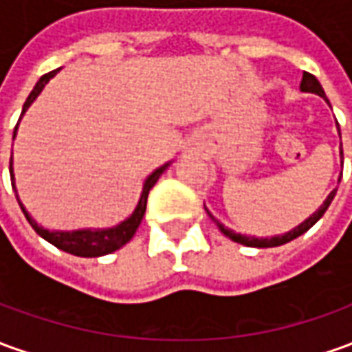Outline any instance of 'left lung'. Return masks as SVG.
<instances>
[{
    "label": "left lung",
    "mask_w": 352,
    "mask_h": 352,
    "mask_svg": "<svg viewBox=\"0 0 352 352\" xmlns=\"http://www.w3.org/2000/svg\"><path fill=\"white\" fill-rule=\"evenodd\" d=\"M301 91H309V94H316V96H320V98L326 99V94H324V89H322V86H320V82L316 80V76H312L310 72H302V82H301ZM341 155H343V149H341ZM336 191L333 190L331 193L328 195V199L324 201V205L312 214V217L309 218V220H305L301 226H297L293 232H289V234H285V236H278V237H270V239H258V237H247V236H241V234H236V232H232V230H228V228H224L218 220H214L217 222V226L220 228V232L224 234V236H228L232 241H236V243H241V245H247V247H278V245H283V243H287V241H292V239H295V237H299L301 234H305L307 230H310V228L314 226L316 222H318L320 218L324 217V212L328 210L329 203H331V199H333V195H336Z\"/></svg>",
    "instance_id": "8db88e82"
}]
</instances>
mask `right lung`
Segmentation results:
<instances>
[{
    "instance_id": "obj_1",
    "label": "right lung",
    "mask_w": 352,
    "mask_h": 352,
    "mask_svg": "<svg viewBox=\"0 0 352 352\" xmlns=\"http://www.w3.org/2000/svg\"><path fill=\"white\" fill-rule=\"evenodd\" d=\"M57 70H51V72L43 74L42 78L38 80V84L34 86L32 94L28 96L26 101H24L23 115L26 113V109L32 105L34 99L40 96V91L43 89V86H45V84H47V82L57 74ZM14 134H16V128H14L13 138ZM166 166H168V164H164L162 168L153 172L151 176L145 180L144 191H142V197H140V203H138V207H135L134 214L128 218V220H124L122 224H118L116 228H109V230H98V232H91V230H78V232H47V230H43V228L38 226L32 218L28 217V212L24 210L23 203L19 201V195H16V201H19L21 208H23L26 220H28V222H30V226L36 230V234H38V236H42L45 241H50L51 245H55L57 249H60V251H65V253L76 254V256H101V254H109V253H113V251H116V249H120V247L126 245V243L134 237L135 230H138V226L142 224V218H144L145 214L147 195H149V191H151V188L155 186V182L159 180V176H161L162 170H164ZM9 172H11V184H13V190H14L13 161L9 162Z\"/></svg>"
}]
</instances>
